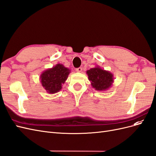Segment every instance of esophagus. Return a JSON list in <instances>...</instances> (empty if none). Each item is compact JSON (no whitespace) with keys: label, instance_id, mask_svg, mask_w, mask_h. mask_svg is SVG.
Returning <instances> with one entry per match:
<instances>
[{"label":"esophagus","instance_id":"obj_1","mask_svg":"<svg viewBox=\"0 0 156 156\" xmlns=\"http://www.w3.org/2000/svg\"><path fill=\"white\" fill-rule=\"evenodd\" d=\"M75 70H76L77 72H81L83 69H82V68H76V69Z\"/></svg>","mask_w":156,"mask_h":156}]
</instances>
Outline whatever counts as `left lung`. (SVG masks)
I'll return each instance as SVG.
<instances>
[{"instance_id": "left-lung-1", "label": "left lung", "mask_w": 156, "mask_h": 156, "mask_svg": "<svg viewBox=\"0 0 156 156\" xmlns=\"http://www.w3.org/2000/svg\"><path fill=\"white\" fill-rule=\"evenodd\" d=\"M87 74L92 87L98 91H105L110 88L114 83L113 74L96 66L87 71Z\"/></svg>"}]
</instances>
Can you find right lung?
I'll list each match as a JSON object with an SVG mask.
<instances>
[{
    "mask_svg": "<svg viewBox=\"0 0 156 156\" xmlns=\"http://www.w3.org/2000/svg\"><path fill=\"white\" fill-rule=\"evenodd\" d=\"M71 71L62 64H57L51 68L47 69L40 77L42 87L46 92L53 94L59 92L66 81Z\"/></svg>",
    "mask_w": 156,
    "mask_h": 156,
    "instance_id": "add662e5",
    "label": "right lung"
}]
</instances>
